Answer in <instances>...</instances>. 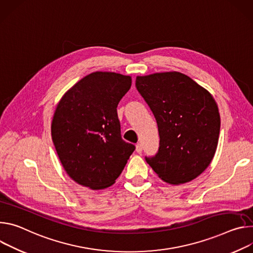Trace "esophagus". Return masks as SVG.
<instances>
[{
    "label": "esophagus",
    "mask_w": 253,
    "mask_h": 253,
    "mask_svg": "<svg viewBox=\"0 0 253 253\" xmlns=\"http://www.w3.org/2000/svg\"><path fill=\"white\" fill-rule=\"evenodd\" d=\"M135 151H136V153L141 154L142 151H143V146H142L141 144H137V145L135 146Z\"/></svg>",
    "instance_id": "esophagus-1"
}]
</instances>
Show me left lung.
Masks as SVG:
<instances>
[{"instance_id":"1","label":"left lung","mask_w":253,"mask_h":253,"mask_svg":"<svg viewBox=\"0 0 253 253\" xmlns=\"http://www.w3.org/2000/svg\"><path fill=\"white\" fill-rule=\"evenodd\" d=\"M135 86L156 118L160 147L147 163L165 182L180 185L201 175L215 155L220 115L211 93L172 71L136 76Z\"/></svg>"}]
</instances>
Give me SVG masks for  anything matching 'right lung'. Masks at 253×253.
Masks as SVG:
<instances>
[{
	"instance_id": "obj_1",
	"label": "right lung",
	"mask_w": 253,
	"mask_h": 253,
	"mask_svg": "<svg viewBox=\"0 0 253 253\" xmlns=\"http://www.w3.org/2000/svg\"><path fill=\"white\" fill-rule=\"evenodd\" d=\"M131 77L96 71L80 79L56 106L52 141L68 176L100 190L115 184L135 147L125 142L117 107Z\"/></svg>"
}]
</instances>
